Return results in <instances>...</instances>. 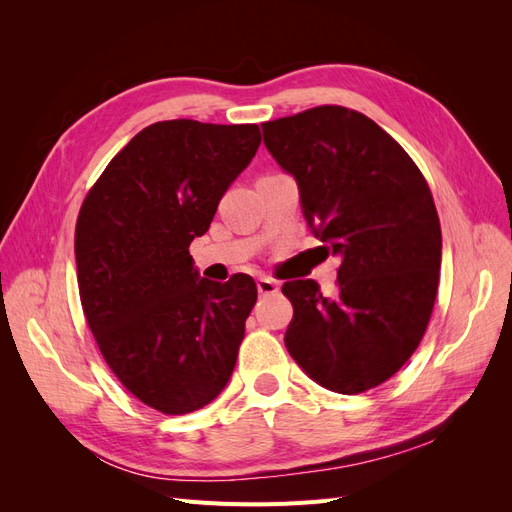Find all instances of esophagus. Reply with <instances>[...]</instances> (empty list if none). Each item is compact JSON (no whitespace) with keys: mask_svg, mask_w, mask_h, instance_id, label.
Listing matches in <instances>:
<instances>
[{"mask_svg":"<svg viewBox=\"0 0 512 512\" xmlns=\"http://www.w3.org/2000/svg\"><path fill=\"white\" fill-rule=\"evenodd\" d=\"M256 286H258V292L262 294V297H267V294H277L280 292V284H277L275 280H271V277H258L256 280Z\"/></svg>","mask_w":512,"mask_h":512,"instance_id":"obj_1","label":"esophagus"}]
</instances>
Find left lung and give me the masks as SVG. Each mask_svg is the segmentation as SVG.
<instances>
[{
    "label": "left lung",
    "mask_w": 512,
    "mask_h": 512,
    "mask_svg": "<svg viewBox=\"0 0 512 512\" xmlns=\"http://www.w3.org/2000/svg\"><path fill=\"white\" fill-rule=\"evenodd\" d=\"M297 179L307 226L342 258L337 290L286 282L284 342L309 378L344 395L389 380L421 344L436 303L442 232L421 170L376 121L324 104L262 123Z\"/></svg>",
    "instance_id": "obj_1"
}]
</instances>
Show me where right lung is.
Instances as JSON below:
<instances>
[{"instance_id": "add662e5", "label": "right lung", "mask_w": 512, "mask_h": 512, "mask_svg": "<svg viewBox=\"0 0 512 512\" xmlns=\"http://www.w3.org/2000/svg\"><path fill=\"white\" fill-rule=\"evenodd\" d=\"M260 145L256 123H151L87 192L74 230L91 333L145 406L188 414L222 393L258 290L250 275L198 280L190 256Z\"/></svg>"}]
</instances>
